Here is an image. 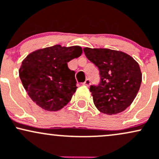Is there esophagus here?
<instances>
[{
	"mask_svg": "<svg viewBox=\"0 0 159 159\" xmlns=\"http://www.w3.org/2000/svg\"><path fill=\"white\" fill-rule=\"evenodd\" d=\"M90 83H91L90 80L87 79V80H85V81L84 82V83H83V84H84L85 85H87V86H89V85H90Z\"/></svg>",
	"mask_w": 159,
	"mask_h": 159,
	"instance_id": "obj_1",
	"label": "esophagus"
}]
</instances>
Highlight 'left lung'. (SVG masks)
Here are the masks:
<instances>
[{"instance_id": "obj_1", "label": "left lung", "mask_w": 159, "mask_h": 159, "mask_svg": "<svg viewBox=\"0 0 159 159\" xmlns=\"http://www.w3.org/2000/svg\"><path fill=\"white\" fill-rule=\"evenodd\" d=\"M83 51L100 71V84L90 86L95 107L107 115L122 113L131 104L140 89L142 74L138 63L121 51L89 47Z\"/></svg>"}]
</instances>
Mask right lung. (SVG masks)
<instances>
[{
	"instance_id": "add662e5",
	"label": "right lung",
	"mask_w": 159,
	"mask_h": 159,
	"mask_svg": "<svg viewBox=\"0 0 159 159\" xmlns=\"http://www.w3.org/2000/svg\"><path fill=\"white\" fill-rule=\"evenodd\" d=\"M83 53L79 46L55 45L37 49L23 60L19 74L32 101L48 111H58L68 103L76 90L75 72L67 62Z\"/></svg>"
}]
</instances>
